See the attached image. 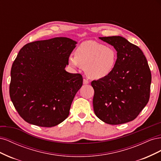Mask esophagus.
I'll list each match as a JSON object with an SVG mask.
<instances>
[{
  "mask_svg": "<svg viewBox=\"0 0 161 161\" xmlns=\"http://www.w3.org/2000/svg\"><path fill=\"white\" fill-rule=\"evenodd\" d=\"M89 81L88 80H86V79H83V84L84 85H87V84H89Z\"/></svg>",
  "mask_w": 161,
  "mask_h": 161,
  "instance_id": "1",
  "label": "esophagus"
}]
</instances>
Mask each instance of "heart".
Here are the masks:
<instances>
[{
	"label": "heart",
	"mask_w": 161,
	"mask_h": 161,
	"mask_svg": "<svg viewBox=\"0 0 161 161\" xmlns=\"http://www.w3.org/2000/svg\"><path fill=\"white\" fill-rule=\"evenodd\" d=\"M118 53L111 46H104L95 41H86L76 47L75 55L68 57L69 64L74 69L85 66L86 75L90 79H103L114 71Z\"/></svg>",
	"instance_id": "1"
}]
</instances>
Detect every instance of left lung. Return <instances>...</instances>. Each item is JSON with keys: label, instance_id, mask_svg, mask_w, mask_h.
<instances>
[{"label": "left lung", "instance_id": "8db88e82", "mask_svg": "<svg viewBox=\"0 0 161 161\" xmlns=\"http://www.w3.org/2000/svg\"><path fill=\"white\" fill-rule=\"evenodd\" d=\"M114 46L118 60L108 77L93 80L94 112L103 122L118 125L134 120L148 103L151 72L147 58L136 45L121 36L100 37Z\"/></svg>", "mask_w": 161, "mask_h": 161}]
</instances>
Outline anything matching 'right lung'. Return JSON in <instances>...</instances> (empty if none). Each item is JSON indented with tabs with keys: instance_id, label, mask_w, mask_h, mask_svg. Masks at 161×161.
<instances>
[{
	"instance_id": "obj_1",
	"label": "right lung",
	"mask_w": 161,
	"mask_h": 161,
	"mask_svg": "<svg viewBox=\"0 0 161 161\" xmlns=\"http://www.w3.org/2000/svg\"><path fill=\"white\" fill-rule=\"evenodd\" d=\"M76 43L69 37H54L29 43L19 52L11 68L9 93L27 123L49 128L68 118L83 80L81 75L65 70Z\"/></svg>"
}]
</instances>
